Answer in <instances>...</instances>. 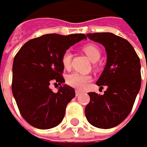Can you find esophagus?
Listing matches in <instances>:
<instances>
[{"mask_svg": "<svg viewBox=\"0 0 147 147\" xmlns=\"http://www.w3.org/2000/svg\"><path fill=\"white\" fill-rule=\"evenodd\" d=\"M81 94H82V92H81V91H79V90H76V91H75V95H76V96H80Z\"/></svg>", "mask_w": 147, "mask_h": 147, "instance_id": "34e87169", "label": "esophagus"}]
</instances>
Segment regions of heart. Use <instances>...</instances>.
Returning <instances> with one entry per match:
<instances>
[{
    "mask_svg": "<svg viewBox=\"0 0 147 147\" xmlns=\"http://www.w3.org/2000/svg\"><path fill=\"white\" fill-rule=\"evenodd\" d=\"M83 51L86 53L88 58L92 61L98 60L100 56V51L99 48L94 44H88L83 47ZM71 60H72V53L70 51L67 50L63 53L61 56V63L65 69H69L71 66ZM92 77L87 74H82L79 73H72L66 77V83L72 88L77 89H82L88 82H91Z\"/></svg>",
    "mask_w": 147,
    "mask_h": 147,
    "instance_id": "obj_1",
    "label": "heart"
}]
</instances>
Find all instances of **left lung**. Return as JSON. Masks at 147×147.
Instances as JSON below:
<instances>
[{
    "label": "left lung",
    "mask_w": 147,
    "mask_h": 147,
    "mask_svg": "<svg viewBox=\"0 0 147 147\" xmlns=\"http://www.w3.org/2000/svg\"><path fill=\"white\" fill-rule=\"evenodd\" d=\"M102 44L107 62L96 85L107 87L103 95L88 92L90 102L85 108L88 121L99 128L119 125L130 114L138 93L142 77L141 63L133 46L126 39L111 32L87 34Z\"/></svg>",
    "instance_id": "8db88e82"
}]
</instances>
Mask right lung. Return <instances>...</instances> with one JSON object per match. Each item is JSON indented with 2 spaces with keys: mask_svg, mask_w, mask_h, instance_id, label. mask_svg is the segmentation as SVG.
I'll list each match as a JSON object with an SVG mask.
<instances>
[{
  "mask_svg": "<svg viewBox=\"0 0 147 147\" xmlns=\"http://www.w3.org/2000/svg\"><path fill=\"white\" fill-rule=\"evenodd\" d=\"M86 38L82 33L45 34L27 42L15 55L12 92L21 115L30 125L49 129L63 120L66 105L75 96V91L65 85L53 92L49 86L65 82L61 56Z\"/></svg>",
  "mask_w": 147,
  "mask_h": 147,
  "instance_id": "add662e5",
  "label": "right lung"
}]
</instances>
